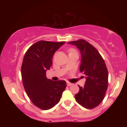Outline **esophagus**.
<instances>
[{
	"instance_id": "esophagus-1",
	"label": "esophagus",
	"mask_w": 127,
	"mask_h": 127,
	"mask_svg": "<svg viewBox=\"0 0 127 127\" xmlns=\"http://www.w3.org/2000/svg\"><path fill=\"white\" fill-rule=\"evenodd\" d=\"M72 85V83H70L69 82H67V85L68 86V87H69V86H71Z\"/></svg>"
}]
</instances>
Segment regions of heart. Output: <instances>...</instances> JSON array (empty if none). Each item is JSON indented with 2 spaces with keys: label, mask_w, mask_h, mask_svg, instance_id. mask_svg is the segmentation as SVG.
I'll list each match as a JSON object with an SVG mask.
<instances>
[{
  "label": "heart",
  "mask_w": 127,
  "mask_h": 127,
  "mask_svg": "<svg viewBox=\"0 0 127 127\" xmlns=\"http://www.w3.org/2000/svg\"><path fill=\"white\" fill-rule=\"evenodd\" d=\"M73 51H75V50H74L73 49H70L69 50V52H73Z\"/></svg>",
  "instance_id": "b5f03b06"
}]
</instances>
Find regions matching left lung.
<instances>
[{
	"label": "left lung",
	"mask_w": 127,
	"mask_h": 127,
	"mask_svg": "<svg viewBox=\"0 0 127 127\" xmlns=\"http://www.w3.org/2000/svg\"><path fill=\"white\" fill-rule=\"evenodd\" d=\"M76 45L81 54L80 72L85 74L84 87L75 95L76 101L87 109L99 105L105 96L108 87V71L102 57L91 44L84 39L68 42Z\"/></svg>",
	"instance_id": "8db88e82"
}]
</instances>
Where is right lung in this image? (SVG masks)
I'll use <instances>...</instances> for the list:
<instances>
[{"mask_svg":"<svg viewBox=\"0 0 127 127\" xmlns=\"http://www.w3.org/2000/svg\"><path fill=\"white\" fill-rule=\"evenodd\" d=\"M64 43L40 40L29 48L23 59L21 76L24 89L32 103L42 110L57 104L66 87L65 81H53L46 76L54 54Z\"/></svg>","mask_w":127,"mask_h":127,"instance_id":"obj_1","label":"right lung"}]
</instances>
